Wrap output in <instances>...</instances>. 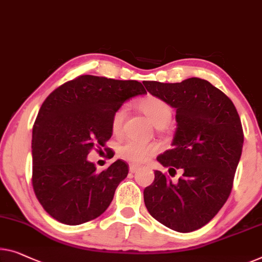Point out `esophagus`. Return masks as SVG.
<instances>
[{"label": "esophagus", "instance_id": "esophagus-1", "mask_svg": "<svg viewBox=\"0 0 262 262\" xmlns=\"http://www.w3.org/2000/svg\"><path fill=\"white\" fill-rule=\"evenodd\" d=\"M140 169H141V167H140V166H136V165H130L129 166L130 173H136V171L140 170Z\"/></svg>", "mask_w": 262, "mask_h": 262}]
</instances>
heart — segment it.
<instances>
[{"instance_id":"b5f03b06","label":"heart","mask_w":262,"mask_h":262,"mask_svg":"<svg viewBox=\"0 0 262 262\" xmlns=\"http://www.w3.org/2000/svg\"><path fill=\"white\" fill-rule=\"evenodd\" d=\"M139 109L147 116L151 123L158 128H162L170 122L171 108L166 101L156 96H147L139 102ZM126 115V109L119 108L112 118V130L118 134L122 129V124ZM158 148L153 143H147L136 140H129L120 147L119 154L122 159L133 163L146 162L153 156Z\"/></svg>"}]
</instances>
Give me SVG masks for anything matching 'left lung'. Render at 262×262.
I'll return each mask as SVG.
<instances>
[{
	"label": "left lung",
	"instance_id": "1",
	"mask_svg": "<svg viewBox=\"0 0 262 262\" xmlns=\"http://www.w3.org/2000/svg\"><path fill=\"white\" fill-rule=\"evenodd\" d=\"M142 83L177 111L171 149L156 160L168 170L183 171L174 183L155 170L153 183L143 190L144 205L166 227L180 233L196 231L216 215L231 194L243 153L240 116L227 95L199 77Z\"/></svg>",
	"mask_w": 262,
	"mask_h": 262
}]
</instances>
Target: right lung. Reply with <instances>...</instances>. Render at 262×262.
<instances>
[{
    "instance_id": "obj_1",
    "label": "right lung",
    "mask_w": 262,
    "mask_h": 262,
    "mask_svg": "<svg viewBox=\"0 0 262 262\" xmlns=\"http://www.w3.org/2000/svg\"><path fill=\"white\" fill-rule=\"evenodd\" d=\"M147 94L141 82L82 75L45 100L33 127V187L45 210L64 225L104 213L128 165L116 160L97 171L87 156L112 138V118L127 100Z\"/></svg>"
}]
</instances>
